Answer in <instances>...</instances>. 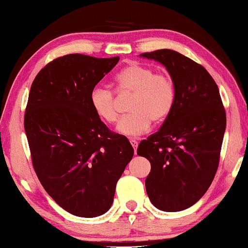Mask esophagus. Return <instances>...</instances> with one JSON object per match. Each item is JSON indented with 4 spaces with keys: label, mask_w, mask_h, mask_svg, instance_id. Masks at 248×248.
I'll list each match as a JSON object with an SVG mask.
<instances>
[{
    "label": "esophagus",
    "mask_w": 248,
    "mask_h": 248,
    "mask_svg": "<svg viewBox=\"0 0 248 248\" xmlns=\"http://www.w3.org/2000/svg\"><path fill=\"white\" fill-rule=\"evenodd\" d=\"M129 142H131V144H132V146H133V148H134V152H135V154H136L137 145H139V140H135V139H131V140H129Z\"/></svg>",
    "instance_id": "34e87169"
}]
</instances>
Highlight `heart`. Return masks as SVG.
<instances>
[{
    "label": "heart",
    "instance_id": "heart-1",
    "mask_svg": "<svg viewBox=\"0 0 248 248\" xmlns=\"http://www.w3.org/2000/svg\"><path fill=\"white\" fill-rule=\"evenodd\" d=\"M119 94H132L128 101L129 113L120 120L117 131L135 137L150 129L152 122H162L173 111L176 90L173 79L166 74H156L153 68L132 63L115 78ZM90 103L94 113L108 124L115 123L119 114L113 91L96 85L90 93Z\"/></svg>",
    "mask_w": 248,
    "mask_h": 248
}]
</instances>
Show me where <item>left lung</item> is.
Here are the masks:
<instances>
[{"instance_id":"1","label":"left lung","mask_w":248,"mask_h":248,"mask_svg":"<svg viewBox=\"0 0 248 248\" xmlns=\"http://www.w3.org/2000/svg\"><path fill=\"white\" fill-rule=\"evenodd\" d=\"M140 56L163 64L176 90L172 113L137 147L151 163L146 192L156 208L180 212L200 201L214 180L226 113L215 81L200 64L167 48Z\"/></svg>"}]
</instances>
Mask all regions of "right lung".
<instances>
[{"instance_id": "right-lung-1", "label": "right lung", "mask_w": 248, "mask_h": 248, "mask_svg": "<svg viewBox=\"0 0 248 248\" xmlns=\"http://www.w3.org/2000/svg\"><path fill=\"white\" fill-rule=\"evenodd\" d=\"M120 61L68 54L34 78L24 128L34 170L49 196L75 216L96 217L112 206L116 183L134 150L94 113L90 93Z\"/></svg>"}]
</instances>
